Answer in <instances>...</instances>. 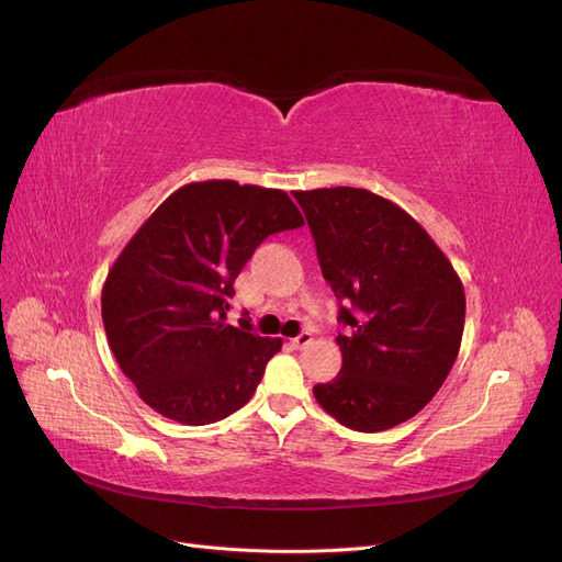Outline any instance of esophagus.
I'll return each mask as SVG.
<instances>
[{
  "label": "esophagus",
  "instance_id": "obj_1",
  "mask_svg": "<svg viewBox=\"0 0 562 562\" xmlns=\"http://www.w3.org/2000/svg\"><path fill=\"white\" fill-rule=\"evenodd\" d=\"M291 345H293L295 349H304L307 345H312V333H300L297 337L291 339Z\"/></svg>",
  "mask_w": 562,
  "mask_h": 562
}]
</instances>
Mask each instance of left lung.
<instances>
[{"instance_id": "1", "label": "left lung", "mask_w": 562, "mask_h": 562, "mask_svg": "<svg viewBox=\"0 0 562 562\" xmlns=\"http://www.w3.org/2000/svg\"><path fill=\"white\" fill-rule=\"evenodd\" d=\"M347 333L339 375L314 386L318 405L353 431L415 417L454 366L464 288L431 236L396 203L356 187L293 192Z\"/></svg>"}]
</instances>
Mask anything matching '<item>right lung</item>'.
I'll return each instance as SVG.
<instances>
[{
  "instance_id": "add662e5",
  "label": "right lung",
  "mask_w": 562,
  "mask_h": 562,
  "mask_svg": "<svg viewBox=\"0 0 562 562\" xmlns=\"http://www.w3.org/2000/svg\"><path fill=\"white\" fill-rule=\"evenodd\" d=\"M281 190L190 182L168 196L112 265L103 285L108 342L159 415L203 427L244 407L281 337L229 326L234 281L269 234L302 227Z\"/></svg>"
}]
</instances>
